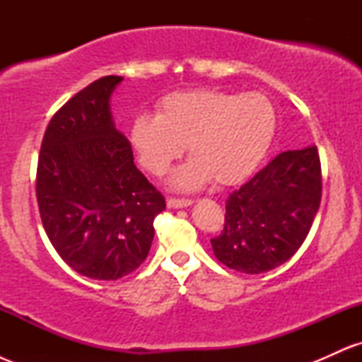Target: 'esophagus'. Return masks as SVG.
Instances as JSON below:
<instances>
[{
    "label": "esophagus",
    "instance_id": "obj_1",
    "mask_svg": "<svg viewBox=\"0 0 362 362\" xmlns=\"http://www.w3.org/2000/svg\"><path fill=\"white\" fill-rule=\"evenodd\" d=\"M192 199H178V197H168L167 199V204L168 207H175V209H178V207H187L192 204Z\"/></svg>",
    "mask_w": 362,
    "mask_h": 362
}]
</instances>
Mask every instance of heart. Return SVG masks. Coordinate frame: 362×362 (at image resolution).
I'll use <instances>...</instances> for the list:
<instances>
[{
	"label": "heart",
	"mask_w": 362,
	"mask_h": 362,
	"mask_svg": "<svg viewBox=\"0 0 362 362\" xmlns=\"http://www.w3.org/2000/svg\"><path fill=\"white\" fill-rule=\"evenodd\" d=\"M276 131L271 102L260 93L233 95L197 88L173 91L156 115H139L131 143L144 168L161 177L185 149L190 160L172 177L177 189L240 182L260 163Z\"/></svg>",
	"instance_id": "obj_1"
}]
</instances>
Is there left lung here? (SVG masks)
Masks as SVG:
<instances>
[{"instance_id":"obj_1","label":"left lung","mask_w":362,"mask_h":362,"mask_svg":"<svg viewBox=\"0 0 362 362\" xmlns=\"http://www.w3.org/2000/svg\"><path fill=\"white\" fill-rule=\"evenodd\" d=\"M320 201L317 146L279 153L226 199L223 231L211 240L216 259L243 274L279 267L306 240Z\"/></svg>"}]
</instances>
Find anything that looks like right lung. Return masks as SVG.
I'll return each instance as SVG.
<instances>
[{"instance_id": "right-lung-1", "label": "right lung", "mask_w": 362, "mask_h": 362, "mask_svg": "<svg viewBox=\"0 0 362 362\" xmlns=\"http://www.w3.org/2000/svg\"><path fill=\"white\" fill-rule=\"evenodd\" d=\"M122 76H103L69 98L44 132L35 194L47 238L73 271L117 281L143 264L165 197L136 168L114 127L109 98Z\"/></svg>"}]
</instances>
